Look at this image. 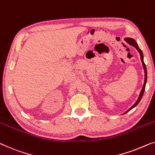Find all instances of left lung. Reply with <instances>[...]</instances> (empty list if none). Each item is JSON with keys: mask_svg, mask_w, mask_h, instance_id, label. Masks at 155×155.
Here are the masks:
<instances>
[{"mask_svg": "<svg viewBox=\"0 0 155 155\" xmlns=\"http://www.w3.org/2000/svg\"><path fill=\"white\" fill-rule=\"evenodd\" d=\"M125 40H126V41L128 42V43H129V44L130 45L134 46V48H136V50H137L138 51V52L140 53V59H141V61H142V64H143V68H144V71H145V82H144V84H143V88H142V90H141V91H140V95H139V97H138V98L137 101H136V102L135 103V104H134V105H133V106L130 107V108H129V110H128L126 112V113H128V112H129V111L131 110V109H133L134 107H136V105H137L138 104V103L140 102V99H141V98H142V97H143V94H144L145 89V84H146V82H147V68H146V66H145V64L144 61H143V55L142 51H141L140 49L139 48L138 44L136 43L135 40H134V39H132V38H126V39H125ZM125 113H124V114H125Z\"/></svg>", "mask_w": 155, "mask_h": 155, "instance_id": "obj_1", "label": "left lung"}]
</instances>
